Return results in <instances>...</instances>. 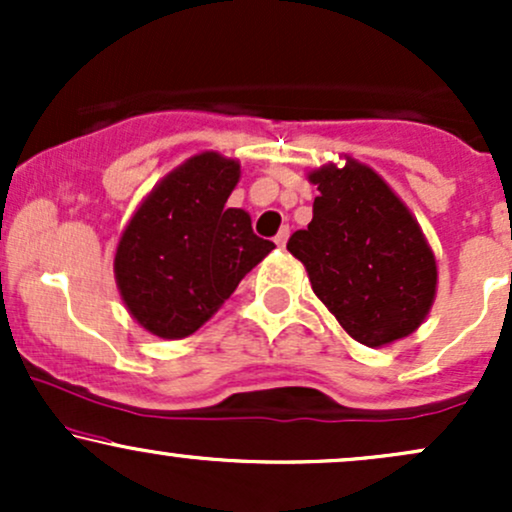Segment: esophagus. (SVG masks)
<instances>
[{
	"label": "esophagus",
	"mask_w": 512,
	"mask_h": 512,
	"mask_svg": "<svg viewBox=\"0 0 512 512\" xmlns=\"http://www.w3.org/2000/svg\"><path fill=\"white\" fill-rule=\"evenodd\" d=\"M289 236H291L289 226H284V228H281V231H279V233H276V236H274V243H276V245H279V248H284V245H286V243H289Z\"/></svg>",
	"instance_id": "34e87169"
}]
</instances>
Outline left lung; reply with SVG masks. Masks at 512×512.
Listing matches in <instances>:
<instances>
[{
	"instance_id": "8db88e82",
	"label": "left lung",
	"mask_w": 512,
	"mask_h": 512,
	"mask_svg": "<svg viewBox=\"0 0 512 512\" xmlns=\"http://www.w3.org/2000/svg\"><path fill=\"white\" fill-rule=\"evenodd\" d=\"M320 195L313 221L289 238L315 296L349 337L385 346L419 330L431 310L438 267L419 221L390 185L346 156L342 168L310 170Z\"/></svg>"
}]
</instances>
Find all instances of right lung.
I'll use <instances>...</instances> for the list:
<instances>
[{
	"label": "right lung",
	"mask_w": 512,
	"mask_h": 512,
	"mask_svg": "<svg viewBox=\"0 0 512 512\" xmlns=\"http://www.w3.org/2000/svg\"><path fill=\"white\" fill-rule=\"evenodd\" d=\"M240 163L216 151L187 158L134 211L115 252L129 315L161 339L197 332L276 245L228 209Z\"/></svg>",
	"instance_id": "right-lung-1"
}]
</instances>
